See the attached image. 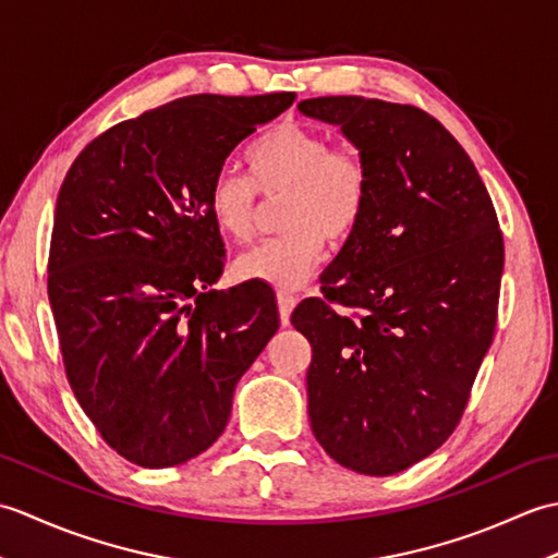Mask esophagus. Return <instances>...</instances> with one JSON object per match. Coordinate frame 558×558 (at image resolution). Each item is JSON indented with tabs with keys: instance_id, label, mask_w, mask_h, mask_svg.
Instances as JSON below:
<instances>
[{
	"instance_id": "34e87169",
	"label": "esophagus",
	"mask_w": 558,
	"mask_h": 558,
	"mask_svg": "<svg viewBox=\"0 0 558 558\" xmlns=\"http://www.w3.org/2000/svg\"><path fill=\"white\" fill-rule=\"evenodd\" d=\"M294 304H298V298H292V294H278V312H280V324L282 326H290V314L294 310Z\"/></svg>"
}]
</instances>
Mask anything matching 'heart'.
<instances>
[{"instance_id":"1","label":"heart","mask_w":558,"mask_h":558,"mask_svg":"<svg viewBox=\"0 0 558 558\" xmlns=\"http://www.w3.org/2000/svg\"><path fill=\"white\" fill-rule=\"evenodd\" d=\"M248 177L222 170L208 186V213L216 228L246 240L256 220V194L280 198V228L272 240L234 260L236 280L264 282L288 294L310 278L326 240L340 244L357 232L369 204V170L354 148L304 124L268 129L246 150Z\"/></svg>"}]
</instances>
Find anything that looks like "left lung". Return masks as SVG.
I'll return each instance as SVG.
<instances>
[{
    "mask_svg": "<svg viewBox=\"0 0 558 558\" xmlns=\"http://www.w3.org/2000/svg\"><path fill=\"white\" fill-rule=\"evenodd\" d=\"M298 108L340 126L369 170V204L324 270V300L292 312L312 345V432L342 468L396 475L465 412L496 328L499 220L468 153L424 110L360 96Z\"/></svg>",
    "mask_w": 558,
    "mask_h": 558,
    "instance_id": "1",
    "label": "left lung"
}]
</instances>
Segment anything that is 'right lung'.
Wrapping results in <instances>:
<instances>
[{"label": "right lung", "mask_w": 558, "mask_h": 558, "mask_svg": "<svg viewBox=\"0 0 558 558\" xmlns=\"http://www.w3.org/2000/svg\"><path fill=\"white\" fill-rule=\"evenodd\" d=\"M294 93L189 96L93 138L59 189L47 294L71 390L141 468L204 453L280 326L264 282L210 290L225 244L208 186Z\"/></svg>", "instance_id": "right-lung-1"}]
</instances>
